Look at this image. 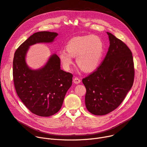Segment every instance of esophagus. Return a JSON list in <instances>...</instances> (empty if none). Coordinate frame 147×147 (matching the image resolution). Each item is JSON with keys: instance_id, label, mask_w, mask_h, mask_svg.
I'll use <instances>...</instances> for the list:
<instances>
[{"instance_id": "1", "label": "esophagus", "mask_w": 147, "mask_h": 147, "mask_svg": "<svg viewBox=\"0 0 147 147\" xmlns=\"http://www.w3.org/2000/svg\"><path fill=\"white\" fill-rule=\"evenodd\" d=\"M73 81H74V82L75 84H79V83L81 82V80L80 78H78V77H75V78L74 79Z\"/></svg>"}]
</instances>
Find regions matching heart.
<instances>
[{"mask_svg": "<svg viewBox=\"0 0 147 147\" xmlns=\"http://www.w3.org/2000/svg\"><path fill=\"white\" fill-rule=\"evenodd\" d=\"M67 51L59 52L60 61L66 69L73 63L72 57H76L77 65L83 71H94L100 65L104 52V44L96 35L78 36L71 38L66 46Z\"/></svg>", "mask_w": 147, "mask_h": 147, "instance_id": "b5f03b06", "label": "heart"}]
</instances>
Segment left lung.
<instances>
[{
    "mask_svg": "<svg viewBox=\"0 0 147 147\" xmlns=\"http://www.w3.org/2000/svg\"><path fill=\"white\" fill-rule=\"evenodd\" d=\"M109 50L102 62L82 79L86 88L85 106L94 115H105L117 108L132 88L135 76L131 50L120 39L107 32Z\"/></svg>",
    "mask_w": 147,
    "mask_h": 147,
    "instance_id": "1",
    "label": "left lung"
}]
</instances>
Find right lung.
Returning a JSON list of instances; mask_svg holds the SVG:
<instances>
[{
  "instance_id": "add662e5",
  "label": "right lung",
  "mask_w": 147,
  "mask_h": 147,
  "mask_svg": "<svg viewBox=\"0 0 147 147\" xmlns=\"http://www.w3.org/2000/svg\"><path fill=\"white\" fill-rule=\"evenodd\" d=\"M57 36V33L49 31L33 34L16 49L13 60V79L17 95L31 112L42 117L52 116L59 111L72 85L73 75L60 69V58L56 54L38 70L30 69L25 58L30 46L51 42Z\"/></svg>"
}]
</instances>
